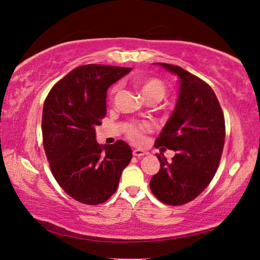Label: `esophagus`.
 Returning <instances> with one entry per match:
<instances>
[{
  "mask_svg": "<svg viewBox=\"0 0 260 260\" xmlns=\"http://www.w3.org/2000/svg\"><path fill=\"white\" fill-rule=\"evenodd\" d=\"M133 154L135 155V157L140 158V157H143V155H145V154H148V152H146V151H144V150H142V149H135L133 151Z\"/></svg>",
  "mask_w": 260,
  "mask_h": 260,
  "instance_id": "esophagus-1",
  "label": "esophagus"
}]
</instances>
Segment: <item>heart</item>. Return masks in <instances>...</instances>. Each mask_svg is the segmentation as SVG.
Instances as JSON below:
<instances>
[{
	"mask_svg": "<svg viewBox=\"0 0 260 260\" xmlns=\"http://www.w3.org/2000/svg\"><path fill=\"white\" fill-rule=\"evenodd\" d=\"M139 87L141 89V93L143 94L145 99L154 98L158 99L160 101L166 94V85L159 78H146L141 81L139 83ZM118 91V86H114L111 89V94H115ZM149 125L146 122H142V124H136V125H128L126 127V133L127 136L135 142L142 140V132L148 129Z\"/></svg>",
	"mask_w": 260,
	"mask_h": 260,
	"instance_id": "obj_1",
	"label": "heart"
}]
</instances>
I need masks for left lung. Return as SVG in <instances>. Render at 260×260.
Listing matches in <instances>:
<instances>
[{
    "instance_id": "8db88e82",
    "label": "left lung",
    "mask_w": 260,
    "mask_h": 260,
    "mask_svg": "<svg viewBox=\"0 0 260 260\" xmlns=\"http://www.w3.org/2000/svg\"><path fill=\"white\" fill-rule=\"evenodd\" d=\"M179 78L175 109L155 141L176 154L168 162L157 154L160 169L150 188L164 204L181 206L209 185L220 161L225 119L215 92L206 82L178 66L157 62Z\"/></svg>"
}]
</instances>
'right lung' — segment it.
Here are the masks:
<instances>
[{
    "label": "right lung",
    "mask_w": 260,
    "mask_h": 260,
    "mask_svg": "<svg viewBox=\"0 0 260 260\" xmlns=\"http://www.w3.org/2000/svg\"><path fill=\"white\" fill-rule=\"evenodd\" d=\"M132 68L85 64L51 88L42 117L43 145L55 181L68 196L85 205L107 201L132 160L124 141L96 142L95 126L107 114V91Z\"/></svg>",
    "instance_id": "1"
}]
</instances>
